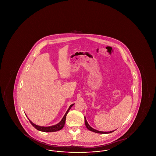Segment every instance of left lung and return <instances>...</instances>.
I'll list each match as a JSON object with an SVG mask.
<instances>
[{
  "label": "left lung",
  "instance_id": "8db88e82",
  "mask_svg": "<svg viewBox=\"0 0 156 156\" xmlns=\"http://www.w3.org/2000/svg\"><path fill=\"white\" fill-rule=\"evenodd\" d=\"M85 126L86 127H87V129L89 130H90V131H92V132H95V133H101V134H108V133H112L113 132H114L115 130H113V131H111V132H101V131H98V130H97L96 129H93L92 127H91L90 126H89V124H88V123L87 122V119H86V118H85Z\"/></svg>",
  "mask_w": 156,
  "mask_h": 156
}]
</instances>
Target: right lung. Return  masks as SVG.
I'll return each mask as SVG.
<instances>
[{"label": "right lung", "instance_id": "obj_1", "mask_svg": "<svg viewBox=\"0 0 156 156\" xmlns=\"http://www.w3.org/2000/svg\"><path fill=\"white\" fill-rule=\"evenodd\" d=\"M74 105V104H72V105H70V106L69 107L67 111L66 112V114L64 115L63 118L62 119V120L59 122L58 124H57V125H53V126H48V127L38 126V125H35L34 123H33L28 118H27L29 120L31 124L33 126H34L38 130H40V131H41V132H57V131H58L59 130L62 129L64 127V125H65V122H66V116H67V113H68V112L70 110V109L71 108V107H72Z\"/></svg>", "mask_w": 156, "mask_h": 156}]
</instances>
